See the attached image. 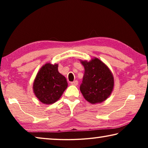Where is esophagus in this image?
I'll return each mask as SVG.
<instances>
[{
    "mask_svg": "<svg viewBox=\"0 0 148 148\" xmlns=\"http://www.w3.org/2000/svg\"><path fill=\"white\" fill-rule=\"evenodd\" d=\"M71 84L73 85V86H77V84H78V82H77V80H75V81L71 82Z\"/></svg>",
    "mask_w": 148,
    "mask_h": 148,
    "instance_id": "esophagus-1",
    "label": "esophagus"
}]
</instances>
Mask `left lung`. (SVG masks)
<instances>
[{
	"mask_svg": "<svg viewBox=\"0 0 148 148\" xmlns=\"http://www.w3.org/2000/svg\"><path fill=\"white\" fill-rule=\"evenodd\" d=\"M81 62L85 72L79 89L84 97L91 104L104 101L114 88V77L111 71L97 58Z\"/></svg>",
	"mask_w": 148,
	"mask_h": 148,
	"instance_id": "obj_1",
	"label": "left lung"
}]
</instances>
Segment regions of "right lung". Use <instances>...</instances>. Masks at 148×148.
Returning <instances> with one entry per match:
<instances>
[{
    "label": "right lung",
    "instance_id": "1",
    "mask_svg": "<svg viewBox=\"0 0 148 148\" xmlns=\"http://www.w3.org/2000/svg\"><path fill=\"white\" fill-rule=\"evenodd\" d=\"M67 86L66 79L58 71V64L46 63L36 75L33 91L42 103L51 104L58 101Z\"/></svg>",
    "mask_w": 148,
    "mask_h": 148
}]
</instances>
